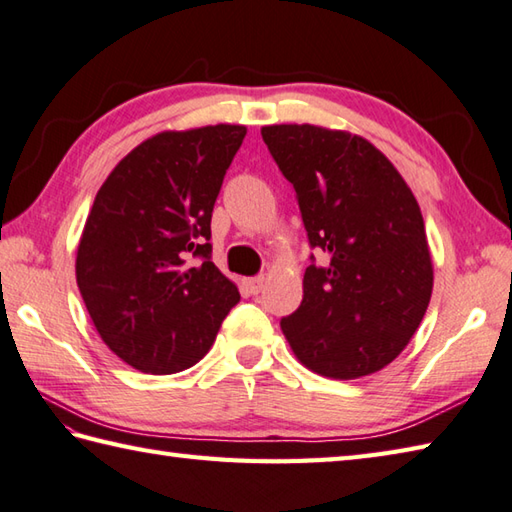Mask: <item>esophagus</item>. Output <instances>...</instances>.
<instances>
[{"mask_svg": "<svg viewBox=\"0 0 512 512\" xmlns=\"http://www.w3.org/2000/svg\"><path fill=\"white\" fill-rule=\"evenodd\" d=\"M244 286L246 290L250 292V295H259L264 288V277H250V279H244Z\"/></svg>", "mask_w": 512, "mask_h": 512, "instance_id": "obj_1", "label": "esophagus"}]
</instances>
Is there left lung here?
<instances>
[{
    "label": "left lung",
    "mask_w": 512,
    "mask_h": 512,
    "mask_svg": "<svg viewBox=\"0 0 512 512\" xmlns=\"http://www.w3.org/2000/svg\"><path fill=\"white\" fill-rule=\"evenodd\" d=\"M262 138L295 187L310 246L330 257L306 268L301 306L281 330L312 372L374 374L405 350L431 299L420 206L363 136L306 123L262 127Z\"/></svg>",
    "instance_id": "left-lung-1"
}]
</instances>
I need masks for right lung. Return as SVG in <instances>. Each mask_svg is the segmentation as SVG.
Here are the masks:
<instances>
[{
	"mask_svg": "<svg viewBox=\"0 0 512 512\" xmlns=\"http://www.w3.org/2000/svg\"><path fill=\"white\" fill-rule=\"evenodd\" d=\"M244 125L160 132L118 162L85 220L76 284L96 332L145 374L211 350L239 290L211 262V213ZM201 262L190 266V257Z\"/></svg>",
	"mask_w": 512,
	"mask_h": 512,
	"instance_id": "obj_1",
	"label": "right lung"
}]
</instances>
